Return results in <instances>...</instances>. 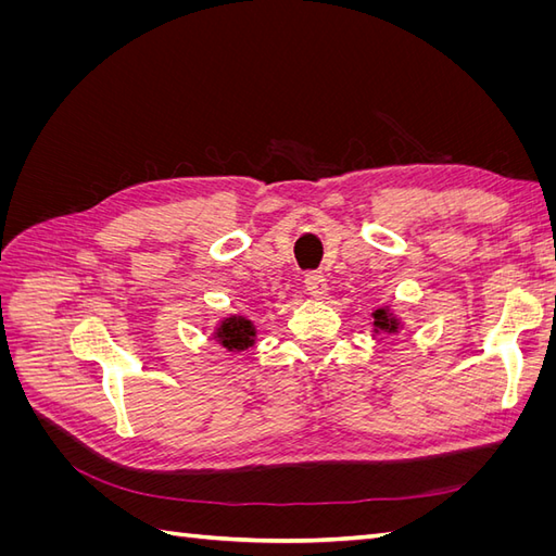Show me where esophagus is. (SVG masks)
Returning a JSON list of instances; mask_svg holds the SVG:
<instances>
[{
  "label": "esophagus",
  "instance_id": "obj_1",
  "mask_svg": "<svg viewBox=\"0 0 556 556\" xmlns=\"http://www.w3.org/2000/svg\"><path fill=\"white\" fill-rule=\"evenodd\" d=\"M306 290H308V294H313V296H325L327 294V278L319 274V271H311L308 276H306Z\"/></svg>",
  "mask_w": 556,
  "mask_h": 556
}]
</instances>
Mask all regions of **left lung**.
Masks as SVG:
<instances>
[{"label": "left lung", "mask_w": 556, "mask_h": 556, "mask_svg": "<svg viewBox=\"0 0 556 556\" xmlns=\"http://www.w3.org/2000/svg\"><path fill=\"white\" fill-rule=\"evenodd\" d=\"M371 315H374V331L376 333H380V331L396 333L401 329L399 317H394V313L390 308H378Z\"/></svg>", "instance_id": "left-lung-1"}]
</instances>
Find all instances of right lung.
Returning a JSON list of instances; mask_svg holds the SVG:
<instances>
[{"instance_id": "obj_1", "label": "right lung", "mask_w": 556, "mask_h": 556, "mask_svg": "<svg viewBox=\"0 0 556 556\" xmlns=\"http://www.w3.org/2000/svg\"><path fill=\"white\" fill-rule=\"evenodd\" d=\"M255 336H257V329L248 317L231 315V317H225L223 323L215 327L213 339L220 341V345L227 348L229 352H241V350H248L250 345H255Z\"/></svg>"}]
</instances>
